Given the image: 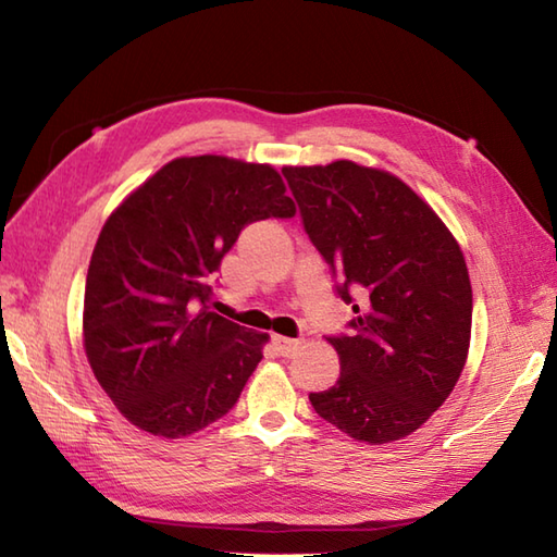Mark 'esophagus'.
Listing matches in <instances>:
<instances>
[{"label": "esophagus", "mask_w": 557, "mask_h": 557, "mask_svg": "<svg viewBox=\"0 0 557 557\" xmlns=\"http://www.w3.org/2000/svg\"><path fill=\"white\" fill-rule=\"evenodd\" d=\"M272 345H275V349L282 354V357H294V354L301 349V339L275 335V337H272Z\"/></svg>", "instance_id": "esophagus-1"}]
</instances>
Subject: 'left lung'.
Here are the masks:
<instances>
[{"label": "left lung", "instance_id": "8db88e82", "mask_svg": "<svg viewBox=\"0 0 557 557\" xmlns=\"http://www.w3.org/2000/svg\"><path fill=\"white\" fill-rule=\"evenodd\" d=\"M282 174L357 313L349 335L330 337L342 371L309 395L311 405L354 441H399L431 419L467 363L471 282L461 248L395 174L351 160Z\"/></svg>", "mask_w": 557, "mask_h": 557}]
</instances>
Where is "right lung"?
<instances>
[{
	"instance_id": "obj_1",
	"label": "right lung",
	"mask_w": 557,
	"mask_h": 557,
	"mask_svg": "<svg viewBox=\"0 0 557 557\" xmlns=\"http://www.w3.org/2000/svg\"><path fill=\"white\" fill-rule=\"evenodd\" d=\"M285 191L270 164L176 158L104 222L86 277L83 347L140 431L184 437L236 405L268 335L210 311V282L246 224L294 218Z\"/></svg>"
}]
</instances>
